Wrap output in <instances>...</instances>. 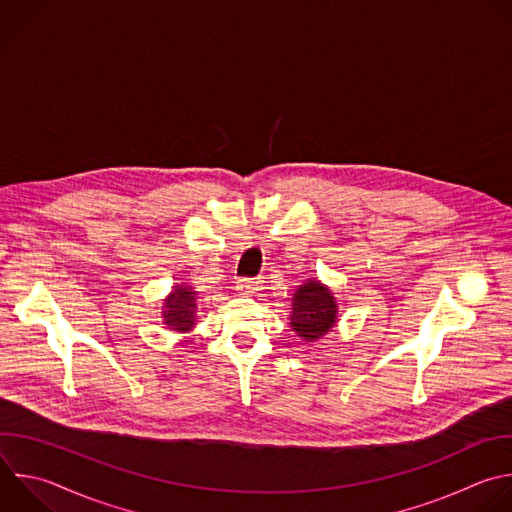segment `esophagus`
Here are the masks:
<instances>
[{
    "label": "esophagus",
    "mask_w": 512,
    "mask_h": 512,
    "mask_svg": "<svg viewBox=\"0 0 512 512\" xmlns=\"http://www.w3.org/2000/svg\"><path fill=\"white\" fill-rule=\"evenodd\" d=\"M261 287H263L261 279H241L237 285L241 293H255V291H261Z\"/></svg>",
    "instance_id": "esophagus-1"
}]
</instances>
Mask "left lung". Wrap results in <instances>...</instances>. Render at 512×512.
I'll list each match as a JSON object with an SVG mask.
<instances>
[{"instance_id": "left-lung-1", "label": "left lung", "mask_w": 512, "mask_h": 512, "mask_svg": "<svg viewBox=\"0 0 512 512\" xmlns=\"http://www.w3.org/2000/svg\"><path fill=\"white\" fill-rule=\"evenodd\" d=\"M339 317V305L331 289L319 279H305L291 297L289 327L305 344L319 342L333 331Z\"/></svg>"}]
</instances>
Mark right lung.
Returning a JSON list of instances; mask_svg holds the SVG:
<instances>
[{"label": "right lung", "instance_id": "1", "mask_svg": "<svg viewBox=\"0 0 512 512\" xmlns=\"http://www.w3.org/2000/svg\"><path fill=\"white\" fill-rule=\"evenodd\" d=\"M199 309V291L187 283H177L162 299V325L177 333H189L197 325Z\"/></svg>", "mask_w": 512, "mask_h": 512}]
</instances>
